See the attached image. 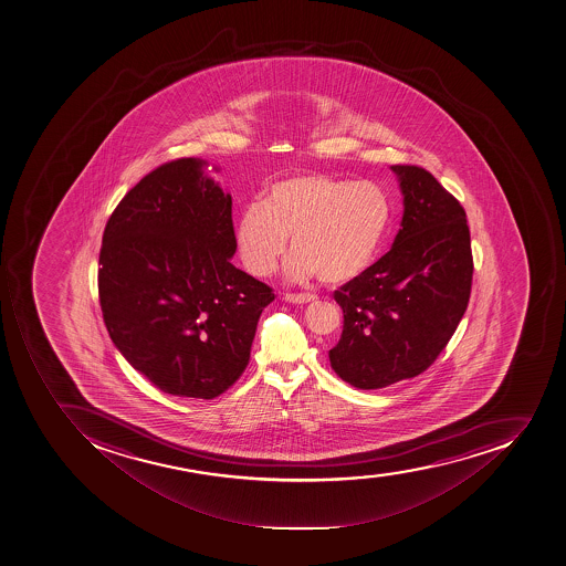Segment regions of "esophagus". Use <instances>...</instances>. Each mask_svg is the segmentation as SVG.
Returning a JSON list of instances; mask_svg holds the SVG:
<instances>
[{"mask_svg":"<svg viewBox=\"0 0 566 566\" xmlns=\"http://www.w3.org/2000/svg\"><path fill=\"white\" fill-rule=\"evenodd\" d=\"M316 298L318 296L308 295V293H285L284 295L285 302H290V304H308Z\"/></svg>","mask_w":566,"mask_h":566,"instance_id":"esophagus-1","label":"esophagus"}]
</instances>
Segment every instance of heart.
Instances as JSON below:
<instances>
[{
    "instance_id": "1",
    "label": "heart",
    "mask_w": 566,
    "mask_h": 566,
    "mask_svg": "<svg viewBox=\"0 0 566 566\" xmlns=\"http://www.w3.org/2000/svg\"><path fill=\"white\" fill-rule=\"evenodd\" d=\"M389 216L388 197L374 182L296 174L271 184L264 203L244 207L235 221V244L248 273L266 276L291 235L290 281L319 275L327 284H345L374 264Z\"/></svg>"
}]
</instances>
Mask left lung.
I'll return each instance as SVG.
<instances>
[{"mask_svg": "<svg viewBox=\"0 0 566 566\" xmlns=\"http://www.w3.org/2000/svg\"><path fill=\"white\" fill-rule=\"evenodd\" d=\"M403 216L391 250L334 293L342 339L331 366L357 389H380L426 371L450 342L472 291L467 212L429 171L391 166Z\"/></svg>", "mask_w": 566, "mask_h": 566, "instance_id": "1", "label": "left lung"}]
</instances>
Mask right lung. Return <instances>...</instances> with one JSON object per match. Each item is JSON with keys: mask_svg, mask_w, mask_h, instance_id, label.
Returning a JSON list of instances; mask_svg holds the SVG:
<instances>
[{"mask_svg": "<svg viewBox=\"0 0 566 566\" xmlns=\"http://www.w3.org/2000/svg\"><path fill=\"white\" fill-rule=\"evenodd\" d=\"M206 168L171 160L132 187L103 232L98 291L132 368L160 391L211 400L243 374L275 295L230 262L232 197Z\"/></svg>", "mask_w": 566, "mask_h": 566, "instance_id": "obj_1", "label": "right lung"}]
</instances>
